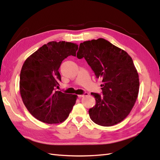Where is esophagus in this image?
Here are the masks:
<instances>
[{
  "mask_svg": "<svg viewBox=\"0 0 160 160\" xmlns=\"http://www.w3.org/2000/svg\"><path fill=\"white\" fill-rule=\"evenodd\" d=\"M89 94V93H88V92H85L83 94H81V95H78V97H79V98H82V97H83V96H88Z\"/></svg>",
  "mask_w": 160,
  "mask_h": 160,
  "instance_id": "esophagus-1",
  "label": "esophagus"
}]
</instances>
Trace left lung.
Returning a JSON list of instances; mask_svg holds the SVG:
<instances>
[{
	"label": "left lung",
	"instance_id": "left-lung-1",
	"mask_svg": "<svg viewBox=\"0 0 160 160\" xmlns=\"http://www.w3.org/2000/svg\"><path fill=\"white\" fill-rule=\"evenodd\" d=\"M77 57L84 58L102 81L103 96L91 93L96 100L89 110L91 119L102 126L122 122L133 108L139 91L138 74L132 58L102 38L81 42Z\"/></svg>",
	"mask_w": 160,
	"mask_h": 160
}]
</instances>
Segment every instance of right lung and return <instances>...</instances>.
Masks as SVG:
<instances>
[{"instance_id":"add662e5","label":"right lung","mask_w":160,"mask_h":160,"mask_svg":"<svg viewBox=\"0 0 160 160\" xmlns=\"http://www.w3.org/2000/svg\"><path fill=\"white\" fill-rule=\"evenodd\" d=\"M78 45L52 41L30 56L22 66L19 92L27 109L35 118L49 124L67 119L77 96L56 91L61 81L59 68L65 58L76 56Z\"/></svg>"}]
</instances>
